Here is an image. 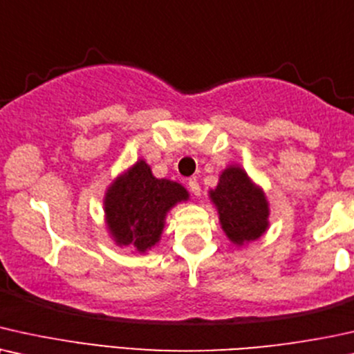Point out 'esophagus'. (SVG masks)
Instances as JSON below:
<instances>
[{
	"label": "esophagus",
	"instance_id": "1",
	"mask_svg": "<svg viewBox=\"0 0 354 354\" xmlns=\"http://www.w3.org/2000/svg\"><path fill=\"white\" fill-rule=\"evenodd\" d=\"M187 186H189V189H191L192 194L201 196V186H199V183L196 181V178H191V180L187 181Z\"/></svg>",
	"mask_w": 354,
	"mask_h": 354
}]
</instances>
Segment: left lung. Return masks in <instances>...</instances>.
<instances>
[{"mask_svg": "<svg viewBox=\"0 0 354 354\" xmlns=\"http://www.w3.org/2000/svg\"><path fill=\"white\" fill-rule=\"evenodd\" d=\"M226 238L234 246H246L266 234L270 226V205L259 185L239 165H228L218 176V185L209 191Z\"/></svg>", "mask_w": 354, "mask_h": 354, "instance_id": "1", "label": "left lung"}]
</instances>
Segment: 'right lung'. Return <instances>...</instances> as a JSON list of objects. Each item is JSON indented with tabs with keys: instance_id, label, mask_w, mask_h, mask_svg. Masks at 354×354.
I'll use <instances>...</instances> for the list:
<instances>
[{
	"instance_id": "right-lung-1",
	"label": "right lung",
	"mask_w": 354,
	"mask_h": 354,
	"mask_svg": "<svg viewBox=\"0 0 354 354\" xmlns=\"http://www.w3.org/2000/svg\"><path fill=\"white\" fill-rule=\"evenodd\" d=\"M189 201L180 183L155 178L150 165L139 158L118 174L103 196L106 232L118 248L145 254L162 239L168 212Z\"/></svg>"
}]
</instances>
